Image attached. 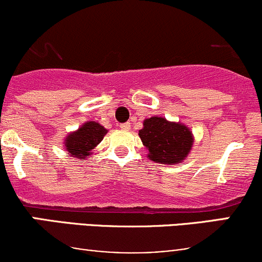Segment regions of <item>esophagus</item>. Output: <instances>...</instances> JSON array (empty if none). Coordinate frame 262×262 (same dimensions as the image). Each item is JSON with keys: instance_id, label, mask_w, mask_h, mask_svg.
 Wrapping results in <instances>:
<instances>
[{"instance_id": "1", "label": "esophagus", "mask_w": 262, "mask_h": 262, "mask_svg": "<svg viewBox=\"0 0 262 262\" xmlns=\"http://www.w3.org/2000/svg\"><path fill=\"white\" fill-rule=\"evenodd\" d=\"M119 127H121L123 130H128V129H130V123L129 122H127V123H122L121 125H119Z\"/></svg>"}]
</instances>
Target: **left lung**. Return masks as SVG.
Segmentation results:
<instances>
[{
    "mask_svg": "<svg viewBox=\"0 0 262 262\" xmlns=\"http://www.w3.org/2000/svg\"><path fill=\"white\" fill-rule=\"evenodd\" d=\"M139 137L149 150V159L159 164H180L188 155L193 137L186 125L167 122L161 117L144 121Z\"/></svg>",
    "mask_w": 262,
    "mask_h": 262,
    "instance_id": "obj_1",
    "label": "left lung"
}]
</instances>
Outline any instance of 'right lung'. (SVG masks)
I'll return each instance as SVG.
<instances>
[{
    "label": "right lung",
    "mask_w": 262,
    "mask_h": 262,
    "mask_svg": "<svg viewBox=\"0 0 262 262\" xmlns=\"http://www.w3.org/2000/svg\"><path fill=\"white\" fill-rule=\"evenodd\" d=\"M107 129L96 122H87L79 130L74 132L66 138L65 148L71 156L85 160L86 156L90 155V151L96 145L101 143Z\"/></svg>",
    "instance_id": "obj_1"
}]
</instances>
